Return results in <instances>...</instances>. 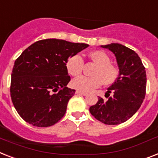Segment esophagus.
I'll return each instance as SVG.
<instances>
[{"mask_svg":"<svg viewBox=\"0 0 158 158\" xmlns=\"http://www.w3.org/2000/svg\"><path fill=\"white\" fill-rule=\"evenodd\" d=\"M75 93H76L77 95H81V96H86V95H87V93H86V92H79V91H76V92H75Z\"/></svg>","mask_w":158,"mask_h":158,"instance_id":"esophagus-1","label":"esophagus"}]
</instances>
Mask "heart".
<instances>
[{
	"mask_svg": "<svg viewBox=\"0 0 158 158\" xmlns=\"http://www.w3.org/2000/svg\"><path fill=\"white\" fill-rule=\"evenodd\" d=\"M98 66L93 72V77L79 76L73 79L70 86L79 92H90L98 88L103 82L104 84L109 85L116 80L118 71L111 64L110 57L103 51H93L89 54ZM68 73L72 76H78L82 73L83 67V57L79 54H74L68 58L66 63Z\"/></svg>",
	"mask_w": 158,
	"mask_h": 158,
	"instance_id": "heart-1",
	"label": "heart"
}]
</instances>
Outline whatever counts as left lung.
I'll return each instance as SVG.
<instances>
[{"mask_svg":"<svg viewBox=\"0 0 158 158\" xmlns=\"http://www.w3.org/2000/svg\"><path fill=\"white\" fill-rule=\"evenodd\" d=\"M101 47L114 54L119 74L108 88L107 101L99 97L89 111L103 123L118 125L131 118L143 103L147 82L145 68L136 52L123 44L112 43ZM111 92L113 95L110 96Z\"/></svg>","mask_w":158,"mask_h":158,"instance_id":"1","label":"left lung"}]
</instances>
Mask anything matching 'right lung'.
<instances>
[{
  "label": "right lung",
  "mask_w": 158,
  "mask_h": 158,
  "mask_svg": "<svg viewBox=\"0 0 158 158\" xmlns=\"http://www.w3.org/2000/svg\"><path fill=\"white\" fill-rule=\"evenodd\" d=\"M88 44L41 40L26 48L15 62L10 95L17 112L35 127L54 125L65 115L75 90L67 87L66 61Z\"/></svg>",
  "instance_id": "obj_1"
}]
</instances>
